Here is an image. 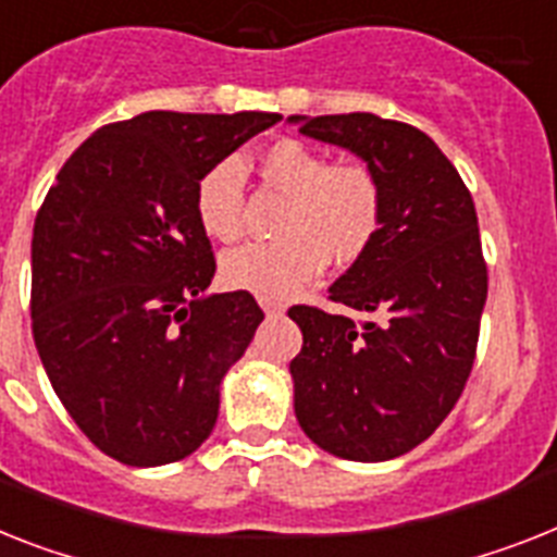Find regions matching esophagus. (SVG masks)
<instances>
[{"mask_svg":"<svg viewBox=\"0 0 557 557\" xmlns=\"http://www.w3.org/2000/svg\"><path fill=\"white\" fill-rule=\"evenodd\" d=\"M261 310L268 312V315H278V312H284V305L282 301H273V298H259Z\"/></svg>","mask_w":557,"mask_h":557,"instance_id":"34e87169","label":"esophagus"}]
</instances>
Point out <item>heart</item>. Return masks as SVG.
<instances>
[{"label": "heart", "instance_id": "b5f03b06", "mask_svg": "<svg viewBox=\"0 0 557 557\" xmlns=\"http://www.w3.org/2000/svg\"><path fill=\"white\" fill-rule=\"evenodd\" d=\"M268 185L287 196L282 236L224 252L222 278L261 298H287L312 282L327 261L356 264L384 224V187L364 164H335L324 150L282 139L259 156ZM245 170L236 159L207 168L193 190V210L210 238L236 242L245 233Z\"/></svg>", "mask_w": 557, "mask_h": 557}]
</instances>
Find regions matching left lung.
<instances>
[{
    "label": "left lung",
    "instance_id": "1",
    "mask_svg": "<svg viewBox=\"0 0 557 557\" xmlns=\"http://www.w3.org/2000/svg\"><path fill=\"white\" fill-rule=\"evenodd\" d=\"M312 139L361 156L384 187L375 245L330 287L370 315L289 307L305 335L289 361L307 438L347 461L410 453L453 412L475 361L486 261L467 185L412 124L372 113L289 116Z\"/></svg>",
    "mask_w": 557,
    "mask_h": 557
}]
</instances>
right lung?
<instances>
[{"mask_svg":"<svg viewBox=\"0 0 557 557\" xmlns=\"http://www.w3.org/2000/svg\"><path fill=\"white\" fill-rule=\"evenodd\" d=\"M278 119L150 110L104 124L36 213V350L67 416L127 467L182 461L205 444L222 375L264 319L247 289L205 296L215 256L193 190Z\"/></svg>","mask_w":557,"mask_h":557,"instance_id":"1","label":"right lung"}]
</instances>
